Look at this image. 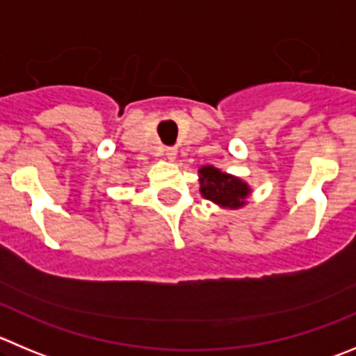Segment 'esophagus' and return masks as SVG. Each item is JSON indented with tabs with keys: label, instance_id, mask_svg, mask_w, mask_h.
I'll use <instances>...</instances> for the list:
<instances>
[{
	"label": "esophagus",
	"instance_id": "34e87169",
	"mask_svg": "<svg viewBox=\"0 0 356 356\" xmlns=\"http://www.w3.org/2000/svg\"><path fill=\"white\" fill-rule=\"evenodd\" d=\"M165 156H167V158L170 159V161H174V159H175V156H177V149H174V147H168V149H165Z\"/></svg>",
	"mask_w": 356,
	"mask_h": 356
}]
</instances>
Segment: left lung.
<instances>
[{
    "label": "left lung",
    "mask_w": 356,
    "mask_h": 356,
    "mask_svg": "<svg viewBox=\"0 0 356 356\" xmlns=\"http://www.w3.org/2000/svg\"><path fill=\"white\" fill-rule=\"evenodd\" d=\"M198 182H200V195L205 200L219 205L221 209H241L248 204V197L251 195V186L241 177L221 172L212 165H205L198 170Z\"/></svg>",
    "instance_id": "left-lung-1"
}]
</instances>
